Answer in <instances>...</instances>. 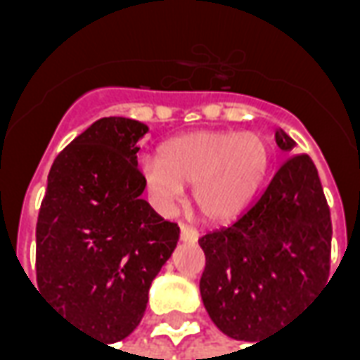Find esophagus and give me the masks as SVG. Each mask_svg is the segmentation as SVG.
<instances>
[{"mask_svg":"<svg viewBox=\"0 0 360 360\" xmlns=\"http://www.w3.org/2000/svg\"><path fill=\"white\" fill-rule=\"evenodd\" d=\"M181 241H185V243H195L196 239H198V231H196L195 227H191L187 226V224H183L181 226Z\"/></svg>","mask_w":360,"mask_h":360,"instance_id":"esophagus-1","label":"esophagus"}]
</instances>
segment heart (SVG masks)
<instances>
[{
	"instance_id": "heart-1",
	"label": "heart",
	"mask_w": 360,
	"mask_h": 360,
	"mask_svg": "<svg viewBox=\"0 0 360 360\" xmlns=\"http://www.w3.org/2000/svg\"><path fill=\"white\" fill-rule=\"evenodd\" d=\"M271 152L258 133L196 131L175 136L160 156L141 165L144 187L169 208L193 185V204L208 221L235 218L255 198L270 167Z\"/></svg>"
}]
</instances>
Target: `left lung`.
Returning <instances> with one entry per match:
<instances>
[{
	"label": "left lung",
	"instance_id": "1",
	"mask_svg": "<svg viewBox=\"0 0 360 360\" xmlns=\"http://www.w3.org/2000/svg\"><path fill=\"white\" fill-rule=\"evenodd\" d=\"M276 142L285 152L295 146L281 129ZM198 245L206 257L200 295L212 322L233 340H264L330 278L332 218L316 165L307 154L287 158L241 218Z\"/></svg>",
	"mask_w": 360,
	"mask_h": 360
}]
</instances>
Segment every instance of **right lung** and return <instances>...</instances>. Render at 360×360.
<instances>
[{"instance_id": "right-lung-1", "label": "right lung", "mask_w": 360, "mask_h": 360, "mask_svg": "<svg viewBox=\"0 0 360 360\" xmlns=\"http://www.w3.org/2000/svg\"><path fill=\"white\" fill-rule=\"evenodd\" d=\"M146 131L127 117L92 123L53 160L38 214V287L96 340H125L139 326L150 283L179 241L177 224L141 198Z\"/></svg>"}]
</instances>
